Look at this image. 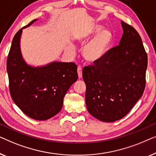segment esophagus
I'll return each mask as SVG.
<instances>
[{
    "instance_id": "1",
    "label": "esophagus",
    "mask_w": 156,
    "mask_h": 156,
    "mask_svg": "<svg viewBox=\"0 0 156 156\" xmlns=\"http://www.w3.org/2000/svg\"><path fill=\"white\" fill-rule=\"evenodd\" d=\"M77 71H78V78H82V69H81V67H80V66H78V67Z\"/></svg>"
}]
</instances>
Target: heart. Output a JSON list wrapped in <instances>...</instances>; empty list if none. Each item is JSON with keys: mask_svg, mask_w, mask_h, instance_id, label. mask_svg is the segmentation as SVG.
<instances>
[{"mask_svg": "<svg viewBox=\"0 0 156 156\" xmlns=\"http://www.w3.org/2000/svg\"><path fill=\"white\" fill-rule=\"evenodd\" d=\"M102 29L101 26H95L87 36L83 37L82 42L87 40L91 35L97 33ZM112 40V34L109 30H102L100 32L90 41H89L83 49L82 54L83 58L88 63H95L100 61L105 55L107 48Z\"/></svg>", "mask_w": 156, "mask_h": 156, "instance_id": "heart-1", "label": "heart"}]
</instances>
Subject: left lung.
I'll list each match as a JSON object with an SVG mask.
<instances>
[{
  "label": "left lung",
  "mask_w": 156,
  "mask_h": 156,
  "mask_svg": "<svg viewBox=\"0 0 156 156\" xmlns=\"http://www.w3.org/2000/svg\"><path fill=\"white\" fill-rule=\"evenodd\" d=\"M121 23L124 33L119 44L83 70L87 111L105 122L125 117L146 86L148 56L141 38L132 26Z\"/></svg>",
  "instance_id": "8db88e82"
}]
</instances>
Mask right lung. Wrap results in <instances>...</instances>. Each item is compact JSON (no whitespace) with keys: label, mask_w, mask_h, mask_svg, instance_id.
<instances>
[{"label":"right lung","mask_w":156,"mask_h":156,"mask_svg":"<svg viewBox=\"0 0 156 156\" xmlns=\"http://www.w3.org/2000/svg\"><path fill=\"white\" fill-rule=\"evenodd\" d=\"M21 28L13 37L7 59V71L11 98L28 117L47 120L61 111L63 98L78 79L77 66L74 63L53 62L43 67L26 64L21 55L20 40Z\"/></svg>","instance_id":"1"}]
</instances>
